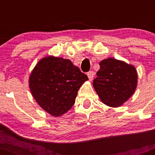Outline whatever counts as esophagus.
Masks as SVG:
<instances>
[{"mask_svg":"<svg viewBox=\"0 0 155 155\" xmlns=\"http://www.w3.org/2000/svg\"><path fill=\"white\" fill-rule=\"evenodd\" d=\"M87 77H88V78H89V80L91 81L93 79V78H94V72H93V71H89V72H87Z\"/></svg>","mask_w":155,"mask_h":155,"instance_id":"obj_1","label":"esophagus"}]
</instances>
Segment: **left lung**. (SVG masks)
I'll use <instances>...</instances> for the list:
<instances>
[{"label": "left lung", "mask_w": 155, "mask_h": 155, "mask_svg": "<svg viewBox=\"0 0 155 155\" xmlns=\"http://www.w3.org/2000/svg\"><path fill=\"white\" fill-rule=\"evenodd\" d=\"M93 86L100 99L111 107H118L134 94L137 74L134 66L113 58L100 62Z\"/></svg>", "instance_id": "left-lung-1"}]
</instances>
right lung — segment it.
Segmentation results:
<instances>
[{
    "mask_svg": "<svg viewBox=\"0 0 155 155\" xmlns=\"http://www.w3.org/2000/svg\"><path fill=\"white\" fill-rule=\"evenodd\" d=\"M87 79L70 60L48 57L39 61L31 72L29 87L40 107L60 116L73 106L78 91Z\"/></svg>",
    "mask_w": 155,
    "mask_h": 155,
    "instance_id": "1",
    "label": "right lung"
}]
</instances>
